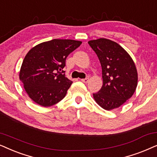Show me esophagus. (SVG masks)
Masks as SVG:
<instances>
[{
    "instance_id": "34e87169",
    "label": "esophagus",
    "mask_w": 157,
    "mask_h": 157,
    "mask_svg": "<svg viewBox=\"0 0 157 157\" xmlns=\"http://www.w3.org/2000/svg\"><path fill=\"white\" fill-rule=\"evenodd\" d=\"M81 81H82V82H84V83H87V82H88V81H89V78L82 79V80H81Z\"/></svg>"
}]
</instances>
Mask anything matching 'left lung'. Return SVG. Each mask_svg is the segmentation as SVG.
<instances>
[{
	"label": "left lung",
	"mask_w": 157,
	"mask_h": 157,
	"mask_svg": "<svg viewBox=\"0 0 157 157\" xmlns=\"http://www.w3.org/2000/svg\"><path fill=\"white\" fill-rule=\"evenodd\" d=\"M102 67L103 85L93 94L95 101L106 110L119 108L132 97L138 84L135 63L129 54L113 41L100 38L88 41Z\"/></svg>",
	"instance_id": "8db88e82"
}]
</instances>
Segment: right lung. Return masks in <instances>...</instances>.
Instances as JSON below:
<instances>
[{"mask_svg":"<svg viewBox=\"0 0 157 157\" xmlns=\"http://www.w3.org/2000/svg\"><path fill=\"white\" fill-rule=\"evenodd\" d=\"M81 44L72 39H55L29 50L21 67L19 79L33 101L49 107L65 97L72 81L62 74L63 68L67 56Z\"/></svg>","mask_w":157,"mask_h":157,"instance_id":"obj_1","label":"right lung"}]
</instances>
